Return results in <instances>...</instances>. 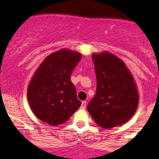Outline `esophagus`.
I'll return each mask as SVG.
<instances>
[{"label": "esophagus", "instance_id": "obj_1", "mask_svg": "<svg viewBox=\"0 0 159 159\" xmlns=\"http://www.w3.org/2000/svg\"><path fill=\"white\" fill-rule=\"evenodd\" d=\"M86 101H82V104H81V109H86Z\"/></svg>", "mask_w": 159, "mask_h": 159}]
</instances>
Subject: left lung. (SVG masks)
<instances>
[{
	"label": "left lung",
	"mask_w": 159,
	"mask_h": 159,
	"mask_svg": "<svg viewBox=\"0 0 159 159\" xmlns=\"http://www.w3.org/2000/svg\"><path fill=\"white\" fill-rule=\"evenodd\" d=\"M97 89L87 110L97 125L110 129L127 122L139 105L134 77L122 59L108 51L93 53Z\"/></svg>",
	"instance_id": "obj_1"
}]
</instances>
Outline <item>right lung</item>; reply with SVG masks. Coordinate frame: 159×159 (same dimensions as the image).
I'll list each match as a JSON object with an SVG mask.
<instances>
[{
  "mask_svg": "<svg viewBox=\"0 0 159 159\" xmlns=\"http://www.w3.org/2000/svg\"><path fill=\"white\" fill-rule=\"evenodd\" d=\"M82 54L69 49L51 53L37 68L28 86L31 109L41 121L50 126L66 122L81 106L71 74Z\"/></svg>",
  "mask_w": 159,
  "mask_h": 159,
  "instance_id": "add662e5",
  "label": "right lung"
}]
</instances>
